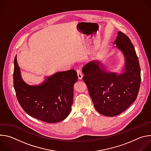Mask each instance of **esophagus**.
I'll use <instances>...</instances> for the list:
<instances>
[{
    "instance_id": "1",
    "label": "esophagus",
    "mask_w": 151,
    "mask_h": 151,
    "mask_svg": "<svg viewBox=\"0 0 151 151\" xmlns=\"http://www.w3.org/2000/svg\"><path fill=\"white\" fill-rule=\"evenodd\" d=\"M76 72H77V75H78V79H80V80L82 79V77H83V75H82V73L81 70L78 69V70H76Z\"/></svg>"
}]
</instances>
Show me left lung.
Masks as SVG:
<instances>
[{"instance_id": "1", "label": "left lung", "mask_w": 151, "mask_h": 151, "mask_svg": "<svg viewBox=\"0 0 151 151\" xmlns=\"http://www.w3.org/2000/svg\"><path fill=\"white\" fill-rule=\"evenodd\" d=\"M114 44L125 58L122 73L107 71L99 60L90 61L82 68V79L95 109L107 116L121 114L136 100L141 81L139 59L130 39L118 32Z\"/></svg>"}]
</instances>
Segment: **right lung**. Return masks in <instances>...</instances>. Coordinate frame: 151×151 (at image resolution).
Wrapping results in <instances>:
<instances>
[{
  "label": "right lung",
  "mask_w": 151,
  "mask_h": 151,
  "mask_svg": "<svg viewBox=\"0 0 151 151\" xmlns=\"http://www.w3.org/2000/svg\"><path fill=\"white\" fill-rule=\"evenodd\" d=\"M13 79L17 100L30 116L48 123H56L65 119L70 113L73 85L78 81L74 69L57 72L45 77L39 85H30L21 77L16 55Z\"/></svg>",
  "instance_id": "1"
}]
</instances>
